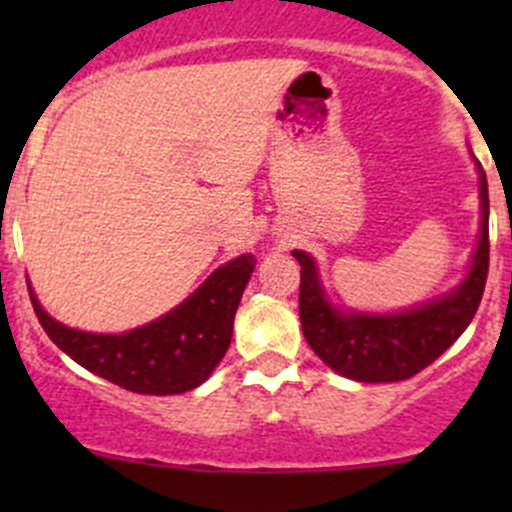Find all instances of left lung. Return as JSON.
Returning a JSON list of instances; mask_svg holds the SVG:
<instances>
[{
    "label": "left lung",
    "mask_w": 512,
    "mask_h": 512,
    "mask_svg": "<svg viewBox=\"0 0 512 512\" xmlns=\"http://www.w3.org/2000/svg\"><path fill=\"white\" fill-rule=\"evenodd\" d=\"M483 223L471 275L456 292L401 314H342L324 299L312 257L299 262V319L314 354L337 374L366 384L404 381L438 359L476 317L488 280V180L480 170Z\"/></svg>",
    "instance_id": "obj_1"
}]
</instances>
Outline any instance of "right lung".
Segmentation results:
<instances>
[{
  "label": "right lung",
  "instance_id": "obj_1",
  "mask_svg": "<svg viewBox=\"0 0 512 512\" xmlns=\"http://www.w3.org/2000/svg\"><path fill=\"white\" fill-rule=\"evenodd\" d=\"M252 270V255L227 262L173 312L126 334L69 329L39 307L32 289L29 297L51 342L76 364L136 394H183L203 384L225 356Z\"/></svg>",
  "mask_w": 512,
  "mask_h": 512
}]
</instances>
